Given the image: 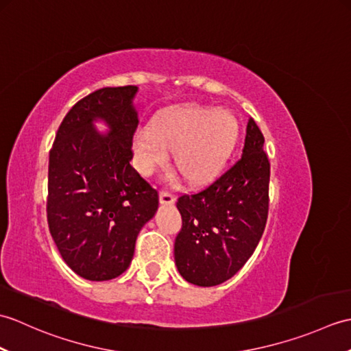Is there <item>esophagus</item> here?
I'll return each instance as SVG.
<instances>
[{
  "label": "esophagus",
  "instance_id": "esophagus-1",
  "mask_svg": "<svg viewBox=\"0 0 351 351\" xmlns=\"http://www.w3.org/2000/svg\"><path fill=\"white\" fill-rule=\"evenodd\" d=\"M160 202H161V205H173L176 202V197H175V195H171V193H169V191H161Z\"/></svg>",
  "mask_w": 351,
  "mask_h": 351
}]
</instances>
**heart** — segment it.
I'll return each instance as SVG.
<instances>
[{"instance_id": "b5f03b06", "label": "heart", "mask_w": 351, "mask_h": 351, "mask_svg": "<svg viewBox=\"0 0 351 351\" xmlns=\"http://www.w3.org/2000/svg\"><path fill=\"white\" fill-rule=\"evenodd\" d=\"M238 136V121L229 110L190 107L167 116L152 128H141L132 138L136 166L149 175L164 166L169 152L190 184L213 180L225 166Z\"/></svg>"}]
</instances>
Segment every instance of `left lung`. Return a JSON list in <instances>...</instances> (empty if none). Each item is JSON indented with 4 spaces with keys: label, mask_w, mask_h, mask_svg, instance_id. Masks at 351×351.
I'll list each match as a JSON object with an SVG mask.
<instances>
[{
    "label": "left lung",
    "mask_w": 351,
    "mask_h": 351,
    "mask_svg": "<svg viewBox=\"0 0 351 351\" xmlns=\"http://www.w3.org/2000/svg\"><path fill=\"white\" fill-rule=\"evenodd\" d=\"M268 182L264 136L250 119L241 158L208 187L178 199L182 228L175 263L185 280L220 285L247 263L265 229Z\"/></svg>",
    "instance_id": "obj_1"
}]
</instances>
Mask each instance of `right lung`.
Segmentation results:
<instances>
[{"mask_svg":"<svg viewBox=\"0 0 351 351\" xmlns=\"http://www.w3.org/2000/svg\"><path fill=\"white\" fill-rule=\"evenodd\" d=\"M137 86L104 87L78 101L49 152L47 214L64 263L87 280L130 267L136 240L158 210V191L131 166ZM102 120L104 134L94 128Z\"/></svg>","mask_w":351,"mask_h":351,"instance_id":"right-lung-1","label":"right lung"}]
</instances>
